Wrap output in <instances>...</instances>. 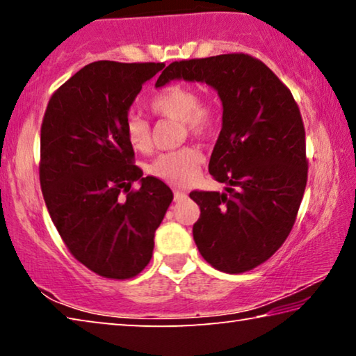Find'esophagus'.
<instances>
[{
  "mask_svg": "<svg viewBox=\"0 0 356 356\" xmlns=\"http://www.w3.org/2000/svg\"><path fill=\"white\" fill-rule=\"evenodd\" d=\"M186 196H188V195H186L185 191H182V190H174V200H176L177 202H179V201H184Z\"/></svg>",
  "mask_w": 356,
  "mask_h": 356,
  "instance_id": "34e87169",
  "label": "esophagus"
}]
</instances>
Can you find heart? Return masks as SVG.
<instances>
[{
    "instance_id": "heart-1",
    "label": "heart",
    "mask_w": 356,
    "mask_h": 356,
    "mask_svg": "<svg viewBox=\"0 0 356 356\" xmlns=\"http://www.w3.org/2000/svg\"><path fill=\"white\" fill-rule=\"evenodd\" d=\"M150 110L163 118L184 122L193 135L207 134L213 129L216 114L212 106L201 105V95L188 84L174 83L156 92L150 99ZM124 134L131 147L146 154L152 149L150 125L140 114H129L124 124ZM204 156L195 147H182L156 156L149 171L165 182L182 185L196 177Z\"/></svg>"
}]
</instances>
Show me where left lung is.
<instances>
[{
  "label": "left lung",
  "instance_id": "8db88e82",
  "mask_svg": "<svg viewBox=\"0 0 356 356\" xmlns=\"http://www.w3.org/2000/svg\"><path fill=\"white\" fill-rule=\"evenodd\" d=\"M172 80L213 88L222 124L209 172L225 191H191L201 209L193 238L220 272L243 273L272 257L292 231L308 180L305 127L292 94L259 59L232 53L172 63Z\"/></svg>",
  "mask_w": 356,
  "mask_h": 356
}]
</instances>
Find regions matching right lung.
<instances>
[{
  "label": "right lung",
  "instance_id": "right-lung-1",
  "mask_svg": "<svg viewBox=\"0 0 356 356\" xmlns=\"http://www.w3.org/2000/svg\"><path fill=\"white\" fill-rule=\"evenodd\" d=\"M165 64L84 65L48 102L40 129V186L48 213L76 261L104 278H134L149 264L172 201L160 179L134 165L124 134L143 84ZM140 190L130 192L131 184ZM127 192L128 196H120Z\"/></svg>",
  "mask_w": 356,
  "mask_h": 356
}]
</instances>
